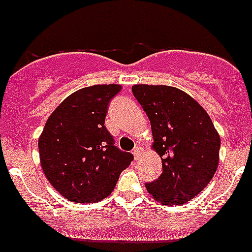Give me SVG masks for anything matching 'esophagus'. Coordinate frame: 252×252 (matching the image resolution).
I'll return each mask as SVG.
<instances>
[{"mask_svg": "<svg viewBox=\"0 0 252 252\" xmlns=\"http://www.w3.org/2000/svg\"><path fill=\"white\" fill-rule=\"evenodd\" d=\"M140 152H141V147L140 146H136L135 149H133L132 154H133V156H135V158H137L138 156H140Z\"/></svg>", "mask_w": 252, "mask_h": 252, "instance_id": "obj_1", "label": "esophagus"}]
</instances>
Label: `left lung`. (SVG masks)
Returning <instances> with one entry per match:
<instances>
[{
	"label": "left lung",
	"mask_w": 252,
	"mask_h": 252,
	"mask_svg": "<svg viewBox=\"0 0 252 252\" xmlns=\"http://www.w3.org/2000/svg\"><path fill=\"white\" fill-rule=\"evenodd\" d=\"M132 94L151 122L154 149L162 160V174L145 186L162 204H186L215 175L220 136L206 111L181 90L135 85Z\"/></svg>",
	"instance_id": "1"
}]
</instances>
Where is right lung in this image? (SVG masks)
Wrapping results in <instances>:
<instances>
[{"mask_svg":"<svg viewBox=\"0 0 252 252\" xmlns=\"http://www.w3.org/2000/svg\"><path fill=\"white\" fill-rule=\"evenodd\" d=\"M120 85H94L68 96L48 117L38 140L43 172L68 201H101L114 191L133 155L115 146L105 126Z\"/></svg>","mask_w":252,"mask_h":252,"instance_id":"right-lung-1","label":"right lung"}]
</instances>
